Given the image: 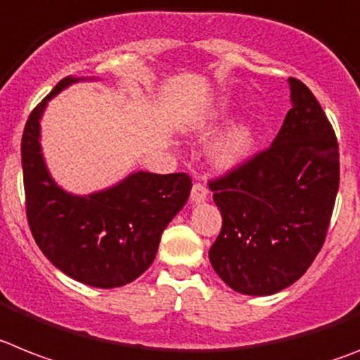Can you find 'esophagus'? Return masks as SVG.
<instances>
[{
    "label": "esophagus",
    "mask_w": 360,
    "mask_h": 360,
    "mask_svg": "<svg viewBox=\"0 0 360 360\" xmlns=\"http://www.w3.org/2000/svg\"><path fill=\"white\" fill-rule=\"evenodd\" d=\"M207 198V187L202 184H195L191 189V202L193 204H202Z\"/></svg>",
    "instance_id": "1"
}]
</instances>
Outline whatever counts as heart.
Masks as SVG:
<instances>
[{
    "label": "heart",
    "mask_w": 360,
    "mask_h": 360,
    "mask_svg": "<svg viewBox=\"0 0 360 360\" xmlns=\"http://www.w3.org/2000/svg\"><path fill=\"white\" fill-rule=\"evenodd\" d=\"M224 118V112H210V115L202 116L193 124V129L196 131H207L213 127L218 120ZM255 143H257V134L251 122H240V124L229 127L224 134L217 138L210 149V156L213 164L218 169H235L242 165L245 160L253 155Z\"/></svg>",
    "instance_id": "b5f03b06"
}]
</instances>
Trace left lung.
I'll use <instances>...</instances> for the list:
<instances>
[{
    "mask_svg": "<svg viewBox=\"0 0 360 360\" xmlns=\"http://www.w3.org/2000/svg\"><path fill=\"white\" fill-rule=\"evenodd\" d=\"M291 109L268 150L210 184L222 213L211 245L217 275L266 297L297 282L326 238L339 191V146L317 98L290 78Z\"/></svg>",
    "mask_w": 360,
    "mask_h": 360,
    "instance_id": "obj_1",
    "label": "left lung"
}]
</instances>
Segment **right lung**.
I'll list each match as a JSON object with an SVG mask.
<instances>
[{
  "mask_svg": "<svg viewBox=\"0 0 360 360\" xmlns=\"http://www.w3.org/2000/svg\"><path fill=\"white\" fill-rule=\"evenodd\" d=\"M94 76H67L30 112L21 138L27 218L43 255L54 268L92 288H120L149 268L160 238L191 193L186 173L133 171L120 182L89 193L65 191L52 178L41 147V118L49 101Z\"/></svg>",
  "mask_w": 360,
  "mask_h": 360,
  "instance_id": "obj_1",
  "label": "right lung"
}]
</instances>
